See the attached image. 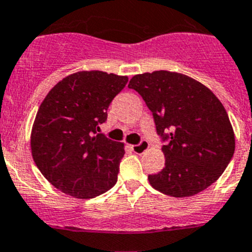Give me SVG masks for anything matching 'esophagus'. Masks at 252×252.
Returning a JSON list of instances; mask_svg holds the SVG:
<instances>
[{"label":"esophagus","mask_w":252,"mask_h":252,"mask_svg":"<svg viewBox=\"0 0 252 252\" xmlns=\"http://www.w3.org/2000/svg\"><path fill=\"white\" fill-rule=\"evenodd\" d=\"M148 147H150V144H148L147 141H142L141 143L134 144V146H130V148H132V150H133V152L138 153V155H141V153L146 152V151L148 150Z\"/></svg>","instance_id":"34e87169"}]
</instances>
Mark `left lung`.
I'll list each match as a JSON object with an SVG mask.
<instances>
[{
  "mask_svg": "<svg viewBox=\"0 0 252 252\" xmlns=\"http://www.w3.org/2000/svg\"><path fill=\"white\" fill-rule=\"evenodd\" d=\"M135 90L152 111L163 142L165 167L148 181L175 198L195 195L211 187L235 153V133L217 96L183 73L155 71L133 76Z\"/></svg>",
  "mask_w": 252,
  "mask_h": 252,
  "instance_id": "obj_1",
  "label": "left lung"
}]
</instances>
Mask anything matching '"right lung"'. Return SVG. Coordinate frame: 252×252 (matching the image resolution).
I'll use <instances>...</instances> for the list:
<instances>
[{
	"label": "right lung",
	"instance_id": "right-lung-1",
	"mask_svg": "<svg viewBox=\"0 0 252 252\" xmlns=\"http://www.w3.org/2000/svg\"><path fill=\"white\" fill-rule=\"evenodd\" d=\"M126 82V76L77 72L60 81L39 106L30 138L32 158L64 194L95 198L117 183L124 144L97 132Z\"/></svg>",
	"mask_w": 252,
	"mask_h": 252
}]
</instances>
